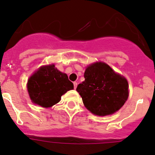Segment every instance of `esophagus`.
Returning a JSON list of instances; mask_svg holds the SVG:
<instances>
[{"label": "esophagus", "mask_w": 155, "mask_h": 155, "mask_svg": "<svg viewBox=\"0 0 155 155\" xmlns=\"http://www.w3.org/2000/svg\"><path fill=\"white\" fill-rule=\"evenodd\" d=\"M77 82H74V89H76V87H77Z\"/></svg>", "instance_id": "1"}]
</instances>
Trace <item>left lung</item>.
<instances>
[{"mask_svg": "<svg viewBox=\"0 0 155 155\" xmlns=\"http://www.w3.org/2000/svg\"><path fill=\"white\" fill-rule=\"evenodd\" d=\"M84 79L76 91L84 106L96 115L106 116L116 112L128 98L127 79L115 73L107 64L97 62L88 66Z\"/></svg>", "mask_w": 155, "mask_h": 155, "instance_id": "left-lung-1", "label": "left lung"}]
</instances>
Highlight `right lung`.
<instances>
[{"mask_svg": "<svg viewBox=\"0 0 155 155\" xmlns=\"http://www.w3.org/2000/svg\"><path fill=\"white\" fill-rule=\"evenodd\" d=\"M27 88L31 101L47 108L58 103L62 95L74 89V84L52 64L42 66L33 74Z\"/></svg>", "mask_w": 155, "mask_h": 155, "instance_id": "right-lung-1", "label": "right lung"}]
</instances>
